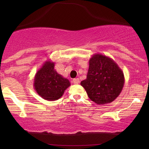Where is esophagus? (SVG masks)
Wrapping results in <instances>:
<instances>
[{"label": "esophagus", "mask_w": 149, "mask_h": 149, "mask_svg": "<svg viewBox=\"0 0 149 149\" xmlns=\"http://www.w3.org/2000/svg\"><path fill=\"white\" fill-rule=\"evenodd\" d=\"M72 81H73V83H74V84H79V82H80L79 79H74Z\"/></svg>", "instance_id": "esophagus-1"}]
</instances>
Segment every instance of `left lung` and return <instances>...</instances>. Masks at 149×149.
<instances>
[{"label": "left lung", "instance_id": "8db88e82", "mask_svg": "<svg viewBox=\"0 0 149 149\" xmlns=\"http://www.w3.org/2000/svg\"><path fill=\"white\" fill-rule=\"evenodd\" d=\"M87 78L81 82L89 99L97 104L113 102L123 89L125 77L117 63L109 57L93 54L89 61Z\"/></svg>", "mask_w": 149, "mask_h": 149}]
</instances>
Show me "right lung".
I'll return each instance as SVG.
<instances>
[{"label":"right lung","mask_w":149,"mask_h":149,"mask_svg":"<svg viewBox=\"0 0 149 149\" xmlns=\"http://www.w3.org/2000/svg\"><path fill=\"white\" fill-rule=\"evenodd\" d=\"M55 62L46 61L36 72L34 79V88L42 98L48 101L60 99L70 85L68 79L58 74L54 69Z\"/></svg>","instance_id":"1"}]
</instances>
